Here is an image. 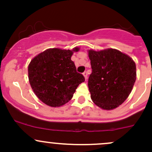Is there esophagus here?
I'll use <instances>...</instances> for the list:
<instances>
[{
	"instance_id": "esophagus-1",
	"label": "esophagus",
	"mask_w": 152,
	"mask_h": 152,
	"mask_svg": "<svg viewBox=\"0 0 152 152\" xmlns=\"http://www.w3.org/2000/svg\"><path fill=\"white\" fill-rule=\"evenodd\" d=\"M83 76H85V79H87V72H84V73H83Z\"/></svg>"
}]
</instances>
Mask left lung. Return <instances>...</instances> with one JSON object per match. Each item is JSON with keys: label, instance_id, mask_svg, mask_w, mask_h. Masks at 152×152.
<instances>
[{"label": "left lung", "instance_id": "obj_1", "mask_svg": "<svg viewBox=\"0 0 152 152\" xmlns=\"http://www.w3.org/2000/svg\"><path fill=\"white\" fill-rule=\"evenodd\" d=\"M87 51L92 67L88 79L92 101L103 110L117 108L128 98L134 85L135 62L117 49Z\"/></svg>", "mask_w": 152, "mask_h": 152}]
</instances>
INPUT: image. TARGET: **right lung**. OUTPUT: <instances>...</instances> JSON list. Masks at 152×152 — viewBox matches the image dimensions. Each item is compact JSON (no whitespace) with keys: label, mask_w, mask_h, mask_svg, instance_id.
Listing matches in <instances>:
<instances>
[{"label":"right lung","mask_w":152,"mask_h":152,"mask_svg":"<svg viewBox=\"0 0 152 152\" xmlns=\"http://www.w3.org/2000/svg\"><path fill=\"white\" fill-rule=\"evenodd\" d=\"M79 50L59 48H48L31 59L28 67V80L38 99L51 107L67 103L76 89L85 82L82 74L76 72L71 60L73 52Z\"/></svg>","instance_id":"obj_1"}]
</instances>
